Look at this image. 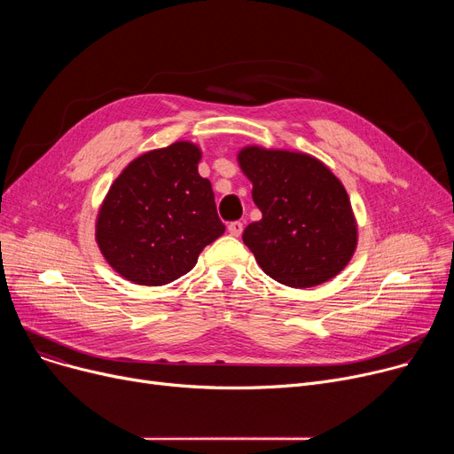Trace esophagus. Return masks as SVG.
Instances as JSON below:
<instances>
[{
	"instance_id": "1",
	"label": "esophagus",
	"mask_w": 454,
	"mask_h": 454,
	"mask_svg": "<svg viewBox=\"0 0 454 454\" xmlns=\"http://www.w3.org/2000/svg\"><path fill=\"white\" fill-rule=\"evenodd\" d=\"M243 223L241 221H233V223H230L228 224V231H230V235H233V237H239L241 233H243Z\"/></svg>"
}]
</instances>
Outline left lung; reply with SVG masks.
<instances>
[{"instance_id":"1","label":"left lung","mask_w":454,"mask_h":454,"mask_svg":"<svg viewBox=\"0 0 454 454\" xmlns=\"http://www.w3.org/2000/svg\"><path fill=\"white\" fill-rule=\"evenodd\" d=\"M237 160L263 213L243 233L263 272L294 289L335 278L356 247V224L340 180L301 153L245 147Z\"/></svg>"}]
</instances>
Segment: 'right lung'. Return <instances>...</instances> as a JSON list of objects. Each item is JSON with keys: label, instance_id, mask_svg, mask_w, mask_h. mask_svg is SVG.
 I'll return each mask as SVG.
<instances>
[{"label": "right lung", "instance_id": "add662e5", "mask_svg": "<svg viewBox=\"0 0 454 454\" xmlns=\"http://www.w3.org/2000/svg\"><path fill=\"white\" fill-rule=\"evenodd\" d=\"M189 141L151 151L115 178L98 217V245L125 279L158 287L187 274L224 233L211 184Z\"/></svg>", "mask_w": 454, "mask_h": 454}]
</instances>
